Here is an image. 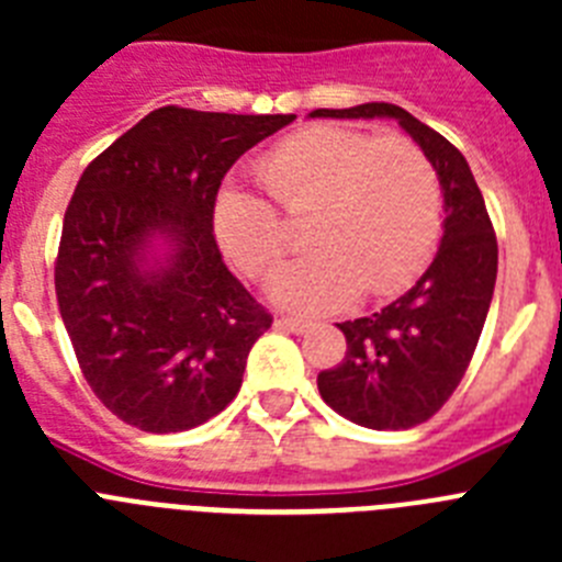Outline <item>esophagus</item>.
Masks as SVG:
<instances>
[{
    "label": "esophagus",
    "mask_w": 562,
    "mask_h": 562,
    "mask_svg": "<svg viewBox=\"0 0 562 562\" xmlns=\"http://www.w3.org/2000/svg\"><path fill=\"white\" fill-rule=\"evenodd\" d=\"M276 324L286 331H295V335H304V331L312 329V321H306V317H297V315H281Z\"/></svg>",
    "instance_id": "obj_1"
}]
</instances>
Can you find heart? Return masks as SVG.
Wrapping results in <instances>:
<instances>
[{
  "mask_svg": "<svg viewBox=\"0 0 562 562\" xmlns=\"http://www.w3.org/2000/svg\"><path fill=\"white\" fill-rule=\"evenodd\" d=\"M261 180L286 213H312L317 250L270 276V295L295 310H331L357 295H389L428 265L441 231V186L428 154L408 137L315 126L278 143ZM222 252L247 276H261L284 252L281 213L241 188L213 207Z\"/></svg>",
  "mask_w": 562,
  "mask_h": 562,
  "instance_id": "obj_1",
  "label": "heart"
}]
</instances>
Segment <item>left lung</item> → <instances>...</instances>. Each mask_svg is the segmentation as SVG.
<instances>
[{"instance_id": "8db88e82", "label": "left lung", "mask_w": 562, "mask_h": 562, "mask_svg": "<svg viewBox=\"0 0 562 562\" xmlns=\"http://www.w3.org/2000/svg\"><path fill=\"white\" fill-rule=\"evenodd\" d=\"M310 117H394L428 154L445 196V236L425 276L394 304L337 324L346 357L317 374L331 411L371 430H405L428 422L450 400L484 329L498 241L464 154L394 103L315 109Z\"/></svg>"}]
</instances>
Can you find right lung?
I'll return each instance as SVG.
<instances>
[{"label":"right lung","mask_w":562,"mask_h":562,"mask_svg":"<svg viewBox=\"0 0 562 562\" xmlns=\"http://www.w3.org/2000/svg\"><path fill=\"white\" fill-rule=\"evenodd\" d=\"M292 121L162 106L81 173L58 310L89 389L132 428L191 430L241 389L272 317L222 261L213 205L233 162Z\"/></svg>","instance_id":"1"}]
</instances>
